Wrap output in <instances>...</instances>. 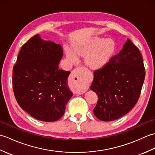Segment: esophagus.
<instances>
[{
	"instance_id": "obj_1",
	"label": "esophagus",
	"mask_w": 155,
	"mask_h": 155,
	"mask_svg": "<svg viewBox=\"0 0 155 155\" xmlns=\"http://www.w3.org/2000/svg\"><path fill=\"white\" fill-rule=\"evenodd\" d=\"M83 72V68H77L72 72L71 74V78L74 81L75 92L77 94H83L88 89L87 87L85 84V81L82 75V72Z\"/></svg>"
}]
</instances>
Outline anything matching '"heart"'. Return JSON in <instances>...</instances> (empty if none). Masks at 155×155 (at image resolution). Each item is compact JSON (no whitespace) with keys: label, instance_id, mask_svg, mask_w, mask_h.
Wrapping results in <instances>:
<instances>
[{"label":"heart","instance_id":"obj_1","mask_svg":"<svg viewBox=\"0 0 155 155\" xmlns=\"http://www.w3.org/2000/svg\"><path fill=\"white\" fill-rule=\"evenodd\" d=\"M115 51V43L112 39L94 36L81 43L73 45V51L65 48V54L71 63L78 61L77 55L84 57V63L93 70H99L106 66Z\"/></svg>","mask_w":155,"mask_h":155}]
</instances>
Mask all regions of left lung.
Wrapping results in <instances>:
<instances>
[{
  "label": "left lung",
  "mask_w": 155,
  "mask_h": 155,
  "mask_svg": "<svg viewBox=\"0 0 155 155\" xmlns=\"http://www.w3.org/2000/svg\"><path fill=\"white\" fill-rule=\"evenodd\" d=\"M145 77L142 55L130 39L119 53L94 72L91 89L98 95L94 114L103 121L117 120L137 103Z\"/></svg>",
  "instance_id": "left-lung-1"
}]
</instances>
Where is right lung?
Returning <instances> with one entry per match:
<instances>
[{
  "label": "right lung",
  "instance_id": "1",
  "mask_svg": "<svg viewBox=\"0 0 155 155\" xmlns=\"http://www.w3.org/2000/svg\"><path fill=\"white\" fill-rule=\"evenodd\" d=\"M62 57L61 45L45 41L39 35L19 52L12 71L13 91L20 107L36 119H60L72 96L67 84L71 72L58 68Z\"/></svg>",
  "mask_w": 155,
  "mask_h": 155
}]
</instances>
